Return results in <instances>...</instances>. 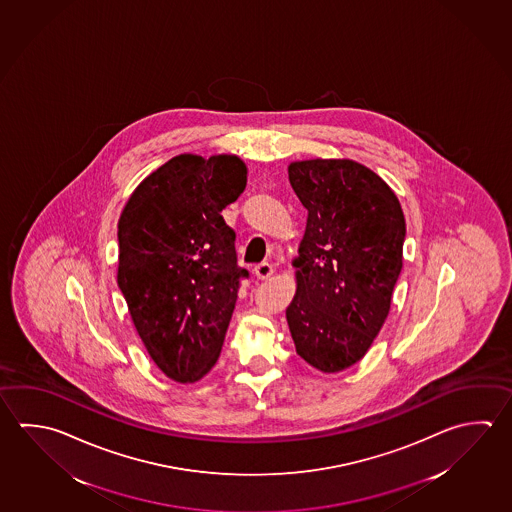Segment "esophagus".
I'll return each mask as SVG.
<instances>
[{
    "instance_id": "1",
    "label": "esophagus",
    "mask_w": 512,
    "mask_h": 512,
    "mask_svg": "<svg viewBox=\"0 0 512 512\" xmlns=\"http://www.w3.org/2000/svg\"><path fill=\"white\" fill-rule=\"evenodd\" d=\"M274 274V269L269 263H260L254 267V276L258 279H269Z\"/></svg>"
}]
</instances>
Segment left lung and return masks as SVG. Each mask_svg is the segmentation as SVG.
I'll return each mask as SVG.
<instances>
[{"instance_id":"1","label":"left lung","mask_w":512,"mask_h":512,"mask_svg":"<svg viewBox=\"0 0 512 512\" xmlns=\"http://www.w3.org/2000/svg\"><path fill=\"white\" fill-rule=\"evenodd\" d=\"M289 180L308 211L292 261L290 334L310 366L343 372L363 359L390 314L406 220L393 189L350 158L290 162Z\"/></svg>"}]
</instances>
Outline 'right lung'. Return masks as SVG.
Wrapping results in <instances>:
<instances>
[{
	"mask_svg": "<svg viewBox=\"0 0 512 512\" xmlns=\"http://www.w3.org/2000/svg\"><path fill=\"white\" fill-rule=\"evenodd\" d=\"M245 186L242 158L184 153L149 173L122 209L117 283L149 357L173 381H200L222 352L249 276L222 211Z\"/></svg>",
	"mask_w": 512,
	"mask_h": 512,
	"instance_id": "1",
	"label": "right lung"
}]
</instances>
